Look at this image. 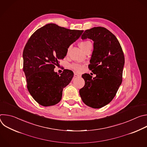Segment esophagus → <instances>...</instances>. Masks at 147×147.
I'll list each match as a JSON object with an SVG mask.
<instances>
[{
    "instance_id": "1",
    "label": "esophagus",
    "mask_w": 147,
    "mask_h": 147,
    "mask_svg": "<svg viewBox=\"0 0 147 147\" xmlns=\"http://www.w3.org/2000/svg\"><path fill=\"white\" fill-rule=\"evenodd\" d=\"M80 76H81V75L79 74H78V73H75L74 74V77H80Z\"/></svg>"
}]
</instances>
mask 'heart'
<instances>
[{"label": "heart", "instance_id": "heart-1", "mask_svg": "<svg viewBox=\"0 0 147 147\" xmlns=\"http://www.w3.org/2000/svg\"><path fill=\"white\" fill-rule=\"evenodd\" d=\"M79 46L81 48V49L84 51V52H86L88 48L92 47V43L90 40H82L81 42H80L79 44ZM69 49H67V53H68L69 52ZM84 66L80 64H77V63H73L71 64L69 66V68L77 72H80L82 70Z\"/></svg>", "mask_w": 147, "mask_h": 147}]
</instances>
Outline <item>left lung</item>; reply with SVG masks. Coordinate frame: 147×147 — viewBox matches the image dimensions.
<instances>
[{
  "mask_svg": "<svg viewBox=\"0 0 147 147\" xmlns=\"http://www.w3.org/2000/svg\"><path fill=\"white\" fill-rule=\"evenodd\" d=\"M81 38L94 41L88 68L96 77L92 78L87 73L82 75L85 85L80 90V95L86 105L101 108L112 101L122 82L124 53L116 37L104 27L87 30Z\"/></svg>",
  "mask_w": 147,
  "mask_h": 147,
  "instance_id": "obj_1",
  "label": "left lung"
}]
</instances>
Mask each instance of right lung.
I'll list each match as a JSON object with an SVG mask.
<instances>
[{
    "label": "right lung",
    "instance_id": "add662e5",
    "mask_svg": "<svg viewBox=\"0 0 147 147\" xmlns=\"http://www.w3.org/2000/svg\"><path fill=\"white\" fill-rule=\"evenodd\" d=\"M83 31L51 23L38 29L28 40L23 54V71L27 89L40 105L53 106L60 101L63 89L70 82L74 73L65 69L59 75L54 69Z\"/></svg>",
    "mask_w": 147,
    "mask_h": 147
}]
</instances>
